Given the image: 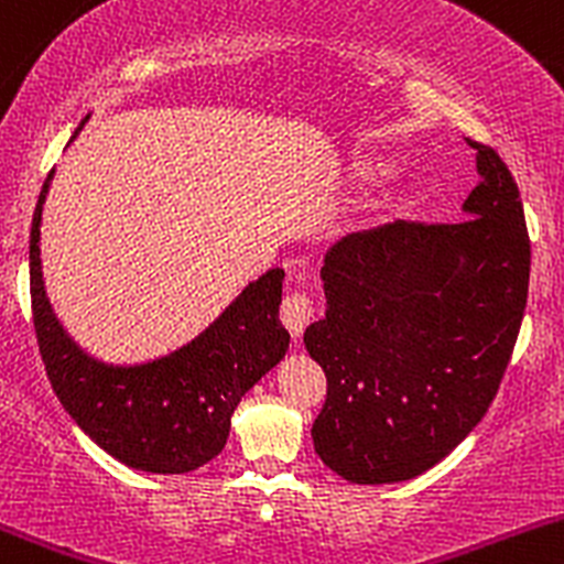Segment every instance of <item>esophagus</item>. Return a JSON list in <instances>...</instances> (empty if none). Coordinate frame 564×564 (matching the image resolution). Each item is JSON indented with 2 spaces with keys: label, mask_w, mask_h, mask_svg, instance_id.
<instances>
[{
  "label": "esophagus",
  "mask_w": 564,
  "mask_h": 564,
  "mask_svg": "<svg viewBox=\"0 0 564 564\" xmlns=\"http://www.w3.org/2000/svg\"><path fill=\"white\" fill-rule=\"evenodd\" d=\"M280 317H282L284 328L290 330V336H293V339H299V336L304 334L306 323H310V317H312V299L306 293H301V290H299V293L284 295Z\"/></svg>",
  "instance_id": "34e87169"
}]
</instances>
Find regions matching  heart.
I'll use <instances>...</instances> for the list:
<instances>
[{
  "label": "heart",
  "mask_w": 564,
  "mask_h": 564,
  "mask_svg": "<svg viewBox=\"0 0 564 564\" xmlns=\"http://www.w3.org/2000/svg\"><path fill=\"white\" fill-rule=\"evenodd\" d=\"M388 171V165L382 160H356L350 167H347V182L352 184H369L375 182L377 176ZM402 197H391V203H386V208H399L402 206Z\"/></svg>",
  "instance_id": "obj_1"
}]
</instances>
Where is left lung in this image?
I'll return each mask as SVG.
<instances>
[{
  "label": "left lung",
  "mask_w": 564,
  "mask_h": 564,
  "mask_svg": "<svg viewBox=\"0 0 564 564\" xmlns=\"http://www.w3.org/2000/svg\"><path fill=\"white\" fill-rule=\"evenodd\" d=\"M467 143L480 176L467 219L382 225L325 254V317L304 330L328 382L312 440L350 484H399L443 462L513 356L530 288L524 206L495 149Z\"/></svg>",
  "instance_id": "8db88e82"
}]
</instances>
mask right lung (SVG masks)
Here are the masks:
<instances>
[{"instance_id": "obj_1", "label": "right lung", "mask_w": 564, "mask_h": 564, "mask_svg": "<svg viewBox=\"0 0 564 564\" xmlns=\"http://www.w3.org/2000/svg\"><path fill=\"white\" fill-rule=\"evenodd\" d=\"M51 178L54 171L32 217L29 282L34 334L54 393L69 417L127 467L193 473L225 448L241 397L288 352L290 334L280 323L284 271L271 269L249 282L217 321L167 356L130 367L97 361L75 345L45 293L40 223Z\"/></svg>"}]
</instances>
